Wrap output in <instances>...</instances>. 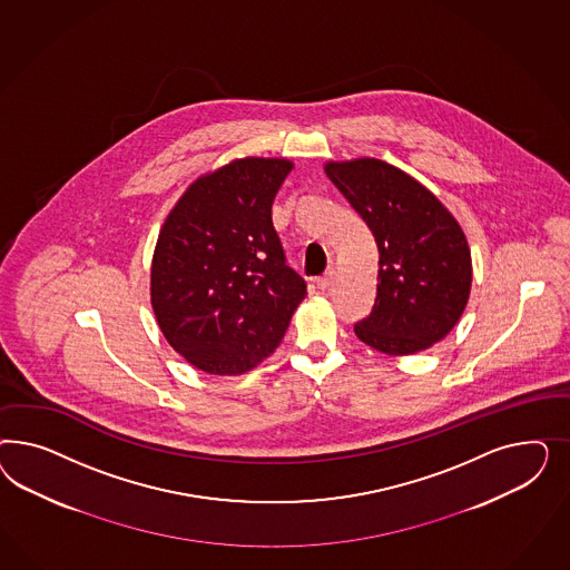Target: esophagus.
<instances>
[{"label":"esophagus","instance_id":"1","mask_svg":"<svg viewBox=\"0 0 570 570\" xmlns=\"http://www.w3.org/2000/svg\"><path fill=\"white\" fill-rule=\"evenodd\" d=\"M332 282H334V272H328V274H324V276L315 279V284H317V288H320V291H326V288H330V286H332Z\"/></svg>","mask_w":570,"mask_h":570}]
</instances>
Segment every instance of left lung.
I'll return each mask as SVG.
<instances>
[{
    "mask_svg": "<svg viewBox=\"0 0 570 570\" xmlns=\"http://www.w3.org/2000/svg\"><path fill=\"white\" fill-rule=\"evenodd\" d=\"M324 171L379 246V286L357 338L401 357L443 341L466 309L472 257L458 219L426 186L380 158L328 160Z\"/></svg>",
    "mask_w": 570,
    "mask_h": 570,
    "instance_id": "1",
    "label": "left lung"
}]
</instances>
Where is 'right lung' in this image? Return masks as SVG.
Masks as SVG:
<instances>
[{
  "instance_id": "obj_1",
  "label": "right lung",
  "mask_w": 570,
  "mask_h": 570,
  "mask_svg": "<svg viewBox=\"0 0 570 570\" xmlns=\"http://www.w3.org/2000/svg\"><path fill=\"white\" fill-rule=\"evenodd\" d=\"M288 158L244 156L194 179L158 232L150 303L167 343L210 376H238L282 343L307 294L272 205Z\"/></svg>"
}]
</instances>
